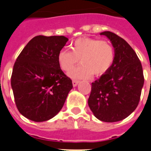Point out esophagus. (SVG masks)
<instances>
[{
    "label": "esophagus",
    "mask_w": 151,
    "mask_h": 151,
    "mask_svg": "<svg viewBox=\"0 0 151 151\" xmlns=\"http://www.w3.org/2000/svg\"><path fill=\"white\" fill-rule=\"evenodd\" d=\"M72 82H73V87H75V86H77V85H78V83H79V81H78V80H73V81H72Z\"/></svg>",
    "instance_id": "obj_1"
}]
</instances>
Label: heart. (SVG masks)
<instances>
[{
    "label": "heart",
    "mask_w": 151,
    "mask_h": 151,
    "mask_svg": "<svg viewBox=\"0 0 151 151\" xmlns=\"http://www.w3.org/2000/svg\"><path fill=\"white\" fill-rule=\"evenodd\" d=\"M72 51L63 48L58 53L60 68L69 71L80 59L82 65L69 72L73 79H88L106 73L112 66L115 58L114 48L106 41L91 37H81L73 41Z\"/></svg>",
    "instance_id": "b5f03b06"
}]
</instances>
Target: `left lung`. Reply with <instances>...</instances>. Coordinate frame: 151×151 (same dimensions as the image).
I'll return each mask as SVG.
<instances>
[{
  "label": "left lung",
  "instance_id": "obj_1",
  "mask_svg": "<svg viewBox=\"0 0 151 151\" xmlns=\"http://www.w3.org/2000/svg\"><path fill=\"white\" fill-rule=\"evenodd\" d=\"M114 48V63L106 73L92 83L88 100L95 117L102 122L126 118L136 110L144 83L143 67L132 47L114 33L105 31Z\"/></svg>",
  "mask_w": 151,
  "mask_h": 151
}]
</instances>
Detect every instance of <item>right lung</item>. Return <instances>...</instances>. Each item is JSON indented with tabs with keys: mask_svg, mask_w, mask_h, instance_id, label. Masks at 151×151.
<instances>
[{
	"mask_svg": "<svg viewBox=\"0 0 151 151\" xmlns=\"http://www.w3.org/2000/svg\"><path fill=\"white\" fill-rule=\"evenodd\" d=\"M67 41L64 36H36L17 57L11 85L18 110L28 119L45 122L63 106L73 84L57 56Z\"/></svg>",
	"mask_w": 151,
	"mask_h": 151,
	"instance_id": "add662e5",
	"label": "right lung"
}]
</instances>
